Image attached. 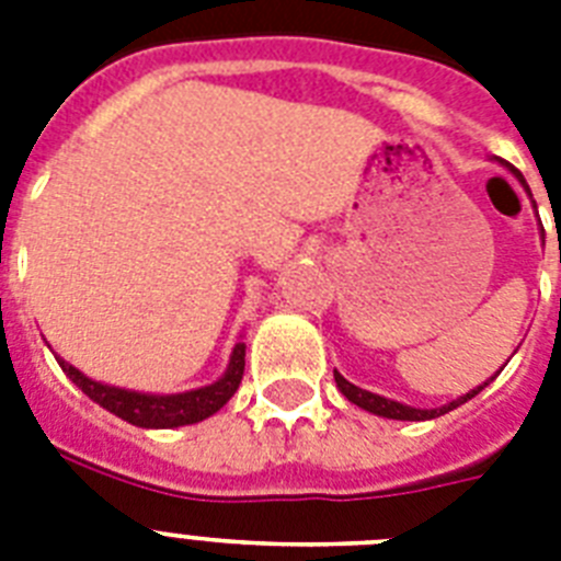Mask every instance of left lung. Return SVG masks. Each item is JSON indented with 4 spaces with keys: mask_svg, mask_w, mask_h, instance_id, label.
<instances>
[{
    "mask_svg": "<svg viewBox=\"0 0 561 561\" xmlns=\"http://www.w3.org/2000/svg\"><path fill=\"white\" fill-rule=\"evenodd\" d=\"M502 164H505V162H502ZM505 168L513 173V176L519 179V185L530 193V187H528V182H525V176H522V173L516 171V168H511V164H505ZM505 365H507V362H505ZM496 374H499V370H496ZM496 374H493V376H496ZM493 376H491V379H493ZM333 379H336V388L342 390V397H345L347 402L359 404L362 411L374 413V416L402 419V422H425V419L445 416V413H448V411H454V408H459V404H465V402H468V399L477 397L479 390H484V388H488V382H491V379H488V382H482V385H479V388L468 390L465 397L454 399V402H448V404H442V408H411V404H402V402H397V399L379 397V393H370V390L356 388V385L347 382L345 376L339 374V370H333Z\"/></svg>",
    "mask_w": 561,
    "mask_h": 561,
    "instance_id": "1",
    "label": "left lung"
}]
</instances>
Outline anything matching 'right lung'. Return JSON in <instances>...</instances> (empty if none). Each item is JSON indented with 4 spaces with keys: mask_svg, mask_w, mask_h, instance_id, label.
<instances>
[{
    "mask_svg": "<svg viewBox=\"0 0 561 561\" xmlns=\"http://www.w3.org/2000/svg\"><path fill=\"white\" fill-rule=\"evenodd\" d=\"M59 368L70 376V382L82 390L84 397H91L99 408L111 411L113 416L125 419L136 427H182L196 425L202 419L214 416L219 408L228 404V399L237 393L244 374V342H237L230 351V362L225 374L216 382L205 388H193L185 393H142V390L116 388V385L96 382L82 370L73 368L62 356H56Z\"/></svg>",
    "mask_w": 561,
    "mask_h": 561,
    "instance_id": "add662e5",
    "label": "right lung"
}]
</instances>
